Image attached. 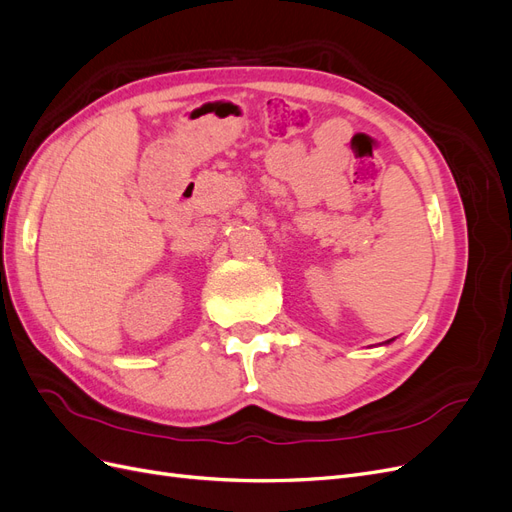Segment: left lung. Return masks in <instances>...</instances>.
<instances>
[{
	"label": "left lung",
	"mask_w": 512,
	"mask_h": 512,
	"mask_svg": "<svg viewBox=\"0 0 512 512\" xmlns=\"http://www.w3.org/2000/svg\"><path fill=\"white\" fill-rule=\"evenodd\" d=\"M391 342H395V337H393V339H386V342H384V346H386V344H391Z\"/></svg>",
	"instance_id": "8db88e82"
}]
</instances>
